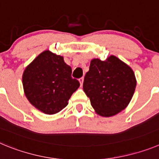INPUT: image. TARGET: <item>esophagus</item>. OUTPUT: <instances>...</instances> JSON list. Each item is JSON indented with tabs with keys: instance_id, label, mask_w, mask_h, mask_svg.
<instances>
[{
	"instance_id": "1",
	"label": "esophagus",
	"mask_w": 159,
	"mask_h": 159,
	"mask_svg": "<svg viewBox=\"0 0 159 159\" xmlns=\"http://www.w3.org/2000/svg\"><path fill=\"white\" fill-rule=\"evenodd\" d=\"M84 77H82V78H80V80H79V81H80V86L82 87L83 86V84H84Z\"/></svg>"
}]
</instances>
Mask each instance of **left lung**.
Wrapping results in <instances>:
<instances>
[{
  "instance_id": "left-lung-1",
  "label": "left lung",
  "mask_w": 159,
  "mask_h": 159,
  "mask_svg": "<svg viewBox=\"0 0 159 159\" xmlns=\"http://www.w3.org/2000/svg\"><path fill=\"white\" fill-rule=\"evenodd\" d=\"M136 83L131 67L111 55L106 60H91L83 88L97 115L111 117L128 106Z\"/></svg>"
}]
</instances>
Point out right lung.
<instances>
[{
	"label": "right lung",
	"instance_id": "obj_1",
	"mask_svg": "<svg viewBox=\"0 0 159 159\" xmlns=\"http://www.w3.org/2000/svg\"><path fill=\"white\" fill-rule=\"evenodd\" d=\"M24 92L31 104L46 115L64 109L80 83L71 77V67L64 57L45 50L25 67Z\"/></svg>",
	"mask_w": 159,
	"mask_h": 159
}]
</instances>
